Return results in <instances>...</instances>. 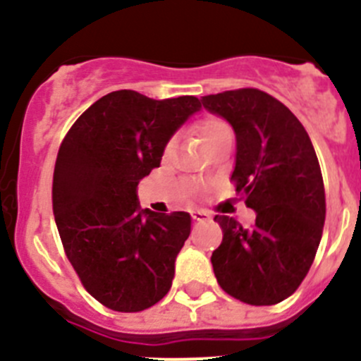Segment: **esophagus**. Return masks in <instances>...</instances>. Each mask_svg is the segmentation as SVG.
I'll return each mask as SVG.
<instances>
[{
	"label": "esophagus",
	"instance_id": "esophagus-1",
	"mask_svg": "<svg viewBox=\"0 0 361 361\" xmlns=\"http://www.w3.org/2000/svg\"><path fill=\"white\" fill-rule=\"evenodd\" d=\"M192 219H194L195 222H206V220H209L212 216L206 212H202V209H195V212H192Z\"/></svg>",
	"mask_w": 361,
	"mask_h": 361
}]
</instances>
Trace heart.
Returning a JSON list of instances; mask_svg holds the SVG:
<instances>
[{
	"label": "heart",
	"mask_w": 361,
	"mask_h": 361,
	"mask_svg": "<svg viewBox=\"0 0 361 361\" xmlns=\"http://www.w3.org/2000/svg\"><path fill=\"white\" fill-rule=\"evenodd\" d=\"M199 134L201 139L204 141V145H209L215 139L224 137V135H233L231 134V127L220 118H204V120L199 123Z\"/></svg>",
	"instance_id": "obj_1"
}]
</instances>
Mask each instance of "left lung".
<instances>
[{
	"instance_id": "obj_1",
	"label": "left lung",
	"mask_w": 361,
	"mask_h": 361,
	"mask_svg": "<svg viewBox=\"0 0 361 361\" xmlns=\"http://www.w3.org/2000/svg\"><path fill=\"white\" fill-rule=\"evenodd\" d=\"M201 102L236 134L231 180L255 212L252 229L215 216L224 233L212 254L216 282L248 305H275L302 284L323 236L326 201L312 141L284 104L255 87Z\"/></svg>"
}]
</instances>
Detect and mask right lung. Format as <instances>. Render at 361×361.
<instances>
[{
    "instance_id": "obj_1",
    "label": "right lung",
    "mask_w": 361,
    "mask_h": 361,
    "mask_svg": "<svg viewBox=\"0 0 361 361\" xmlns=\"http://www.w3.org/2000/svg\"><path fill=\"white\" fill-rule=\"evenodd\" d=\"M199 109L195 97L153 100L120 90L87 107L59 146L52 178L59 238L86 291L107 309L141 312L169 293L192 219L141 209L137 185Z\"/></svg>"
}]
</instances>
